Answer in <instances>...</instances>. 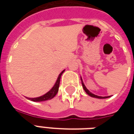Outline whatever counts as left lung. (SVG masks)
Instances as JSON below:
<instances>
[{"mask_svg": "<svg viewBox=\"0 0 134 134\" xmlns=\"http://www.w3.org/2000/svg\"><path fill=\"white\" fill-rule=\"evenodd\" d=\"M81 80L82 86H83V89H84V90H85V92H86V93L88 94V95L90 96V97H92L97 98V99H106V98H108V97H110V96H107V97H101V96L96 95V94H94L92 93L91 92H90L89 90H88L87 89V88H86V86H85V84L83 83V79H82L81 77Z\"/></svg>", "mask_w": 134, "mask_h": 134, "instance_id": "obj_1", "label": "left lung"}]
</instances>
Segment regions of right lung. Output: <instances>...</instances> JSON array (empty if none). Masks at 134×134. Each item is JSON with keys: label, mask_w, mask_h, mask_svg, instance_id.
<instances>
[{"label": "right lung", "mask_w": 134, "mask_h": 134, "mask_svg": "<svg viewBox=\"0 0 134 134\" xmlns=\"http://www.w3.org/2000/svg\"><path fill=\"white\" fill-rule=\"evenodd\" d=\"M65 71V69L63 70L62 72H61L60 74H59L58 77L57 79L56 82L55 83L54 86H53V88L49 90L48 92H47L46 94H44V95L40 96V97H38L36 98H28L29 100H31L32 102H44V101H46V100H50L51 99L54 97L56 95V94L58 93L59 89V86H60V81L61 76L63 74V73Z\"/></svg>", "instance_id": "add662e5"}]
</instances>
